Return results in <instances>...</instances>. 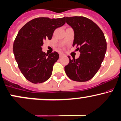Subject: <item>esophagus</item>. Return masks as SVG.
<instances>
[{
    "mask_svg": "<svg viewBox=\"0 0 121 121\" xmlns=\"http://www.w3.org/2000/svg\"><path fill=\"white\" fill-rule=\"evenodd\" d=\"M65 54H64V53H60V57H64V56H65Z\"/></svg>",
    "mask_w": 121,
    "mask_h": 121,
    "instance_id": "34e87169",
    "label": "esophagus"
}]
</instances>
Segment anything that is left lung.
I'll return each mask as SVG.
<instances>
[{"instance_id":"1","label":"left lung","mask_w":121,"mask_h":121,"mask_svg":"<svg viewBox=\"0 0 121 121\" xmlns=\"http://www.w3.org/2000/svg\"><path fill=\"white\" fill-rule=\"evenodd\" d=\"M74 31L73 46L80 53L77 59L68 56L69 63L65 72L69 79L76 82L90 80L101 66L107 49L104 35L96 23L84 17H64Z\"/></svg>"}]
</instances>
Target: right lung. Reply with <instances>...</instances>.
Returning a JSON list of instances; mask_svg holds the SVG:
<instances>
[{
    "label": "right lung",
    "mask_w": 121,
    "mask_h": 121,
    "mask_svg": "<svg viewBox=\"0 0 121 121\" xmlns=\"http://www.w3.org/2000/svg\"><path fill=\"white\" fill-rule=\"evenodd\" d=\"M65 23L64 17L57 19L37 18L29 21L18 32L13 45V52L20 71L31 83H41L52 75L54 64L59 54L42 51L46 39H51L54 30Z\"/></svg>",
    "instance_id": "obj_1"
}]
</instances>
